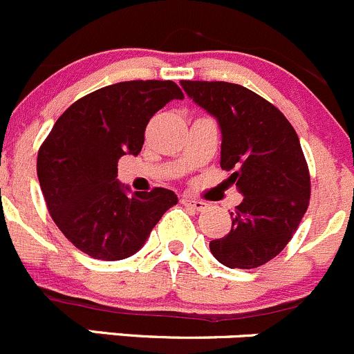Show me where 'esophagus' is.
<instances>
[{
  "mask_svg": "<svg viewBox=\"0 0 354 354\" xmlns=\"http://www.w3.org/2000/svg\"><path fill=\"white\" fill-rule=\"evenodd\" d=\"M180 203L184 206H187V208H192L196 209V212H203V209L206 208V203L205 201H199V199H194V198H189V196H182Z\"/></svg>",
  "mask_w": 354,
  "mask_h": 354,
  "instance_id": "esophagus-1",
  "label": "esophagus"
}]
</instances>
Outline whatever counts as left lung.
Masks as SVG:
<instances>
[{
	"label": "left lung",
	"mask_w": 354,
	"mask_h": 354,
	"mask_svg": "<svg viewBox=\"0 0 354 354\" xmlns=\"http://www.w3.org/2000/svg\"><path fill=\"white\" fill-rule=\"evenodd\" d=\"M187 96L218 120L220 167L244 199L230 213L232 229L209 243L229 268H257L292 239L310 205V170L299 138L270 101L239 84L182 80Z\"/></svg>",
	"instance_id": "left-lung-1"
}]
</instances>
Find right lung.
<instances>
[{
  "label": "right lung",
  "mask_w": 354,
  "mask_h": 354,
  "mask_svg": "<svg viewBox=\"0 0 354 354\" xmlns=\"http://www.w3.org/2000/svg\"><path fill=\"white\" fill-rule=\"evenodd\" d=\"M182 97L172 80H127L77 100L53 125L37 153V177L51 218L77 250L104 261L129 258L177 205L163 187L127 196L117 163L141 153L149 118Z\"/></svg>",
  "instance_id": "add662e5"
}]
</instances>
